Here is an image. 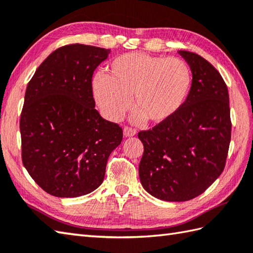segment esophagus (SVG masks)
<instances>
[{"label": "esophagus", "mask_w": 253, "mask_h": 253, "mask_svg": "<svg viewBox=\"0 0 253 253\" xmlns=\"http://www.w3.org/2000/svg\"><path fill=\"white\" fill-rule=\"evenodd\" d=\"M123 132H124V137H132V136H135L136 133H137V131H136V129H133V128H130V127H124V129H123Z\"/></svg>", "instance_id": "esophagus-1"}]
</instances>
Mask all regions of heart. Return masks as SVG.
<instances>
[{
    "label": "heart",
    "instance_id": "b5f03b06",
    "mask_svg": "<svg viewBox=\"0 0 253 253\" xmlns=\"http://www.w3.org/2000/svg\"><path fill=\"white\" fill-rule=\"evenodd\" d=\"M190 85V68L180 58L126 53L113 60L107 76L95 75L92 94L110 121L121 120L132 96L137 120L161 124L180 110Z\"/></svg>",
    "mask_w": 253,
    "mask_h": 253
}]
</instances>
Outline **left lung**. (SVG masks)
<instances>
[{"instance_id": "left-lung-1", "label": "left lung", "mask_w": 253, "mask_h": 253, "mask_svg": "<svg viewBox=\"0 0 253 253\" xmlns=\"http://www.w3.org/2000/svg\"><path fill=\"white\" fill-rule=\"evenodd\" d=\"M192 83L180 110L152 129L140 131L142 187L160 200L188 201L206 191L224 170L232 122L226 84L212 64L196 53L178 51Z\"/></svg>"}]
</instances>
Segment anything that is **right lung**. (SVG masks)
<instances>
[{"mask_svg": "<svg viewBox=\"0 0 253 253\" xmlns=\"http://www.w3.org/2000/svg\"><path fill=\"white\" fill-rule=\"evenodd\" d=\"M111 53L71 44L52 52L26 89L20 115L23 164L42 189L60 198L88 195L104 179L122 128L94 109L92 75Z\"/></svg>", "mask_w": 253, "mask_h": 253, "instance_id": "1", "label": "right lung"}]
</instances>
